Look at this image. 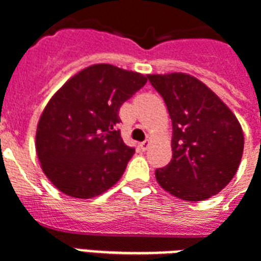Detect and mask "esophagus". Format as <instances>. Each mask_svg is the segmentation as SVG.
<instances>
[{"label": "esophagus", "instance_id": "esophagus-1", "mask_svg": "<svg viewBox=\"0 0 261 261\" xmlns=\"http://www.w3.org/2000/svg\"><path fill=\"white\" fill-rule=\"evenodd\" d=\"M149 145H150V142H149V141H144V142H141V144H139V148H141V150H148V148H149Z\"/></svg>", "mask_w": 261, "mask_h": 261}]
</instances>
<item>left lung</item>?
<instances>
[{"label":"left lung","instance_id":"obj_1","mask_svg":"<svg viewBox=\"0 0 261 261\" xmlns=\"http://www.w3.org/2000/svg\"><path fill=\"white\" fill-rule=\"evenodd\" d=\"M172 122V159L156 170L166 192L186 201H204L234 178L244 152L236 115L210 87L182 72L148 75Z\"/></svg>","mask_w":261,"mask_h":261}]
</instances>
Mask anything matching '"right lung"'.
I'll return each mask as SVG.
<instances>
[{
  "label": "right lung",
  "mask_w": 261,
  "mask_h": 261,
  "mask_svg": "<svg viewBox=\"0 0 261 261\" xmlns=\"http://www.w3.org/2000/svg\"><path fill=\"white\" fill-rule=\"evenodd\" d=\"M146 81L142 73L94 64L56 91L39 117L35 149L43 172L60 192L91 198L122 178L135 150L116 128L119 109Z\"/></svg>",
  "instance_id": "right-lung-1"
}]
</instances>
